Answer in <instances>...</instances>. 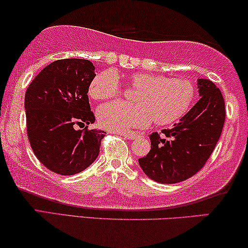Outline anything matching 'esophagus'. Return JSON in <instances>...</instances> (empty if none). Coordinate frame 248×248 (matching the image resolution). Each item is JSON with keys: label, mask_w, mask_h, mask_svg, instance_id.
<instances>
[{"label": "esophagus", "mask_w": 248, "mask_h": 248, "mask_svg": "<svg viewBox=\"0 0 248 248\" xmlns=\"http://www.w3.org/2000/svg\"><path fill=\"white\" fill-rule=\"evenodd\" d=\"M120 135L122 137H124L125 139H128V140H134V139H138L140 137V133H138V132H126V133H120Z\"/></svg>", "instance_id": "1"}]
</instances>
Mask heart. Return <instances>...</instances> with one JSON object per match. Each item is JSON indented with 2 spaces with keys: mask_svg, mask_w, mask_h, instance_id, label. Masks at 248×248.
<instances>
[{
  "mask_svg": "<svg viewBox=\"0 0 248 248\" xmlns=\"http://www.w3.org/2000/svg\"><path fill=\"white\" fill-rule=\"evenodd\" d=\"M125 88L134 93L133 104L111 103L101 106L97 114L101 127L125 132L144 126L151 121L165 126L181 120L195 99V88L189 81L148 72L126 74ZM121 90L117 74L105 70L91 80L88 93L93 100H109L120 96Z\"/></svg>",
  "mask_w": 248,
  "mask_h": 248,
  "instance_id": "heart-1",
  "label": "heart"
}]
</instances>
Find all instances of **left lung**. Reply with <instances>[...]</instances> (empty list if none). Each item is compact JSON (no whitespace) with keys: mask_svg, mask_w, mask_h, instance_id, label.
<instances>
[{"mask_svg":"<svg viewBox=\"0 0 248 248\" xmlns=\"http://www.w3.org/2000/svg\"><path fill=\"white\" fill-rule=\"evenodd\" d=\"M200 99L172 128L150 134L151 150L139 164L161 184L185 181L202 169L218 143L226 120L225 100L212 81L199 79Z\"/></svg>","mask_w":248,"mask_h":248,"instance_id":"left-lung-1","label":"left lung"}]
</instances>
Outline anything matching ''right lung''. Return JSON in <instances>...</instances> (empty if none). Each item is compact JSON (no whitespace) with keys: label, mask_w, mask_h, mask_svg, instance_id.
I'll return each mask as SVG.
<instances>
[{"label":"right lung","mask_w":248,"mask_h":248,"mask_svg":"<svg viewBox=\"0 0 248 248\" xmlns=\"http://www.w3.org/2000/svg\"><path fill=\"white\" fill-rule=\"evenodd\" d=\"M93 64L82 59L50 63L29 84L25 96L27 134L38 160L59 175H74L96 160L106 132L89 130L96 121L88 90ZM86 125L83 130L74 126Z\"/></svg>","instance_id":"add662e5"}]
</instances>
